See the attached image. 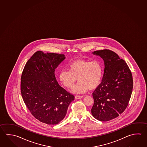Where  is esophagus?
I'll return each mask as SVG.
<instances>
[{"mask_svg":"<svg viewBox=\"0 0 147 147\" xmlns=\"http://www.w3.org/2000/svg\"><path fill=\"white\" fill-rule=\"evenodd\" d=\"M83 98V96H79V95H76L75 96V98L76 99H80Z\"/></svg>","mask_w":147,"mask_h":147,"instance_id":"1","label":"esophagus"}]
</instances>
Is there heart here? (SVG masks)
<instances>
[{
  "label": "heart",
  "mask_w": 147,
  "mask_h": 147,
  "mask_svg": "<svg viewBox=\"0 0 147 147\" xmlns=\"http://www.w3.org/2000/svg\"><path fill=\"white\" fill-rule=\"evenodd\" d=\"M69 71L61 70L59 74L60 82L67 88L74 87L77 80L79 82L73 88L72 92L82 94L94 90L100 85L103 67L96 60L90 61L82 59L75 60L67 65Z\"/></svg>",
  "instance_id": "1"
}]
</instances>
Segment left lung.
<instances>
[{
  "instance_id": "left-lung-1",
  "label": "left lung",
  "mask_w": 147,
  "mask_h": 147,
  "mask_svg": "<svg viewBox=\"0 0 147 147\" xmlns=\"http://www.w3.org/2000/svg\"><path fill=\"white\" fill-rule=\"evenodd\" d=\"M104 62L102 82L93 92L94 104L91 113L100 121H108L125 111L131 96L133 81L125 61L109 49L96 51Z\"/></svg>"
}]
</instances>
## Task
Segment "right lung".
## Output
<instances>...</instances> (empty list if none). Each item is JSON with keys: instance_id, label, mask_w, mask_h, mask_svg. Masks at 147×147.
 I'll use <instances>...</instances> for the list:
<instances>
[{"instance_id": "obj_1", "label": "right lung", "mask_w": 147, "mask_h": 147, "mask_svg": "<svg viewBox=\"0 0 147 147\" xmlns=\"http://www.w3.org/2000/svg\"><path fill=\"white\" fill-rule=\"evenodd\" d=\"M65 59L63 54L35 53L28 60L21 76L24 102L31 114L47 124L55 125L65 118L74 96L58 84L55 71Z\"/></svg>"}]
</instances>
